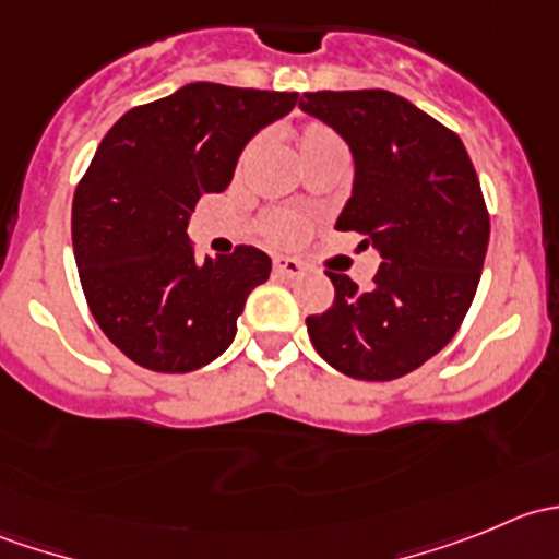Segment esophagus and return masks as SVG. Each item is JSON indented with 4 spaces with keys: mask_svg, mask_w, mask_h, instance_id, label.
<instances>
[{
    "mask_svg": "<svg viewBox=\"0 0 559 559\" xmlns=\"http://www.w3.org/2000/svg\"><path fill=\"white\" fill-rule=\"evenodd\" d=\"M275 278H297L302 273V264L292 257H275L273 259Z\"/></svg>",
    "mask_w": 559,
    "mask_h": 559,
    "instance_id": "34e87169",
    "label": "esophagus"
}]
</instances>
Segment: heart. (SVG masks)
I'll return each instance as SVG.
<instances>
[{
	"instance_id": "b5f03b06",
	"label": "heart",
	"mask_w": 559,
	"mask_h": 559,
	"mask_svg": "<svg viewBox=\"0 0 559 559\" xmlns=\"http://www.w3.org/2000/svg\"><path fill=\"white\" fill-rule=\"evenodd\" d=\"M259 143H262V140L257 138L246 145L243 154H240V159H238L240 170H243L248 162L253 159V154L259 151ZM295 148H297V156H300V162L306 170L311 165H316V162L330 159V156H346V145H343V140L337 138L335 129H330L326 123H319V121H311V123H306V127L297 129ZM308 227H311V224H308V218L300 216V213H295V211H273L262 218V224H259V229H262L264 238L275 246L300 243V240L308 235Z\"/></svg>"
}]
</instances>
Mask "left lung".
Wrapping results in <instances>:
<instances>
[{
	"label": "left lung",
	"instance_id": "1",
	"mask_svg": "<svg viewBox=\"0 0 559 559\" xmlns=\"http://www.w3.org/2000/svg\"><path fill=\"white\" fill-rule=\"evenodd\" d=\"M300 107L352 148V197L335 229L381 253L370 292L326 270L335 300L308 316V335L352 379H400L452 341L476 295L489 243L478 175L452 129L384 88L313 92Z\"/></svg>",
	"mask_w": 559,
	"mask_h": 559
}]
</instances>
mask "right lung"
<instances>
[{
    "mask_svg": "<svg viewBox=\"0 0 559 559\" xmlns=\"http://www.w3.org/2000/svg\"><path fill=\"white\" fill-rule=\"evenodd\" d=\"M297 97L189 83L123 112L103 138L72 200V248L94 319L132 362L189 373L235 341L270 257L238 246L197 262L186 227L202 194L227 189L248 140Z\"/></svg>",
    "mask_w": 559,
    "mask_h": 559,
    "instance_id": "add662e5",
    "label": "right lung"
}]
</instances>
